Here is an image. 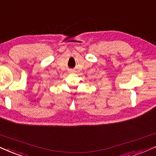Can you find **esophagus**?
Instances as JSON below:
<instances>
[{
  "instance_id": "esophagus-1",
  "label": "esophagus",
  "mask_w": 156,
  "mask_h": 156,
  "mask_svg": "<svg viewBox=\"0 0 156 156\" xmlns=\"http://www.w3.org/2000/svg\"><path fill=\"white\" fill-rule=\"evenodd\" d=\"M70 72H72V73H73V72H74V71H72V70H70Z\"/></svg>"
}]
</instances>
